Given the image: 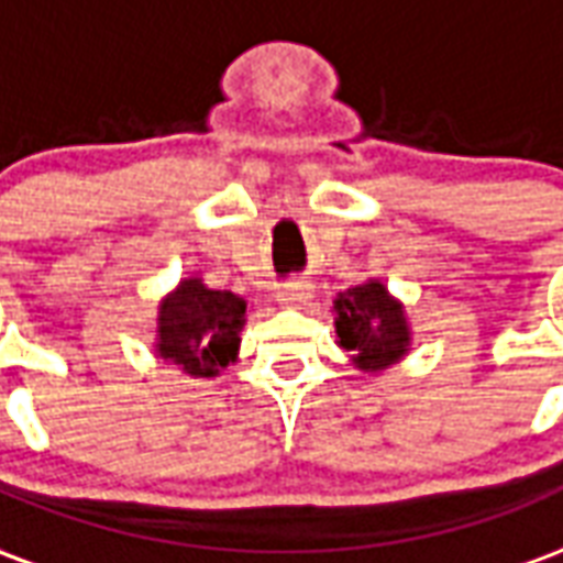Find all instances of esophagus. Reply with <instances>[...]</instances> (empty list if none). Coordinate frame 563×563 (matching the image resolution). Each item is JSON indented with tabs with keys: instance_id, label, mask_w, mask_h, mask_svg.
Instances as JSON below:
<instances>
[{
	"instance_id": "34e87169",
	"label": "esophagus",
	"mask_w": 563,
	"mask_h": 563,
	"mask_svg": "<svg viewBox=\"0 0 563 563\" xmlns=\"http://www.w3.org/2000/svg\"><path fill=\"white\" fill-rule=\"evenodd\" d=\"M313 295V286L307 280H289V283H283V289L277 292V301L286 307H295V305H301V301H307Z\"/></svg>"
}]
</instances>
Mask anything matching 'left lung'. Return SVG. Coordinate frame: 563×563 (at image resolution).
<instances>
[{
	"label": "left lung",
	"mask_w": 563,
	"mask_h": 563,
	"mask_svg": "<svg viewBox=\"0 0 563 563\" xmlns=\"http://www.w3.org/2000/svg\"><path fill=\"white\" fill-rule=\"evenodd\" d=\"M338 338L346 353H355V365L365 371H383L398 362L410 343L404 310L391 301L383 283L355 286L334 301Z\"/></svg>",
	"instance_id": "obj_1"
}]
</instances>
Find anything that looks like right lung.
<instances>
[{
    "instance_id": "obj_1",
    "label": "right lung",
    "mask_w": 563,
    "mask_h": 563,
    "mask_svg": "<svg viewBox=\"0 0 563 563\" xmlns=\"http://www.w3.org/2000/svg\"><path fill=\"white\" fill-rule=\"evenodd\" d=\"M244 313V298L184 280L159 307V355L192 377H217L234 358Z\"/></svg>"
}]
</instances>
